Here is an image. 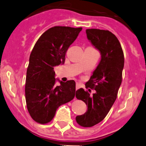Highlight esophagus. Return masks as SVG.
Instances as JSON below:
<instances>
[{"label":"esophagus","mask_w":146,"mask_h":146,"mask_svg":"<svg viewBox=\"0 0 146 146\" xmlns=\"http://www.w3.org/2000/svg\"><path fill=\"white\" fill-rule=\"evenodd\" d=\"M80 87H81V86H80L79 84H76V90H78V88H80Z\"/></svg>","instance_id":"obj_1"}]
</instances>
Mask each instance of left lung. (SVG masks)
Segmentation results:
<instances>
[{
  "instance_id": "left-lung-1",
  "label": "left lung",
  "mask_w": 146,
  "mask_h": 146,
  "mask_svg": "<svg viewBox=\"0 0 146 146\" xmlns=\"http://www.w3.org/2000/svg\"><path fill=\"white\" fill-rule=\"evenodd\" d=\"M86 33L89 42L101 54L99 65L86 83V86L94 88L96 93L90 96L88 92L80 88L76 94V98L88 107L84 114L76 117V122L81 126L89 127L104 119L116 100L125 60L120 43L111 32L88 29Z\"/></svg>"
}]
</instances>
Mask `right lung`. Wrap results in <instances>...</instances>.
I'll return each instance as SVG.
<instances>
[{"label":"right lung","instance_id":"right-lung-1","mask_svg":"<svg viewBox=\"0 0 146 146\" xmlns=\"http://www.w3.org/2000/svg\"><path fill=\"white\" fill-rule=\"evenodd\" d=\"M82 28L54 27L41 35L29 57L25 96L29 113L35 122H50L58 107L74 98L76 82L55 78L54 68L64 64L65 53ZM58 80L61 84L56 86Z\"/></svg>","mask_w":146,"mask_h":146}]
</instances>
